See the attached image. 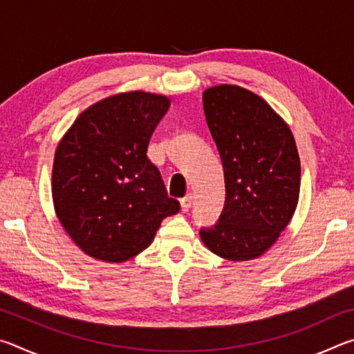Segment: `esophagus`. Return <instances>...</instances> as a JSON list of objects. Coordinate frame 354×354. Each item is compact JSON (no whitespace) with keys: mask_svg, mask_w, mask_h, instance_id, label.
Masks as SVG:
<instances>
[{"mask_svg":"<svg viewBox=\"0 0 354 354\" xmlns=\"http://www.w3.org/2000/svg\"><path fill=\"white\" fill-rule=\"evenodd\" d=\"M192 195H187V196H184V198L181 200V209L184 212H187L189 209H190V206H192Z\"/></svg>","mask_w":354,"mask_h":354,"instance_id":"1","label":"esophagus"}]
</instances>
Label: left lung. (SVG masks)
Wrapping results in <instances>:
<instances>
[{"mask_svg": "<svg viewBox=\"0 0 354 354\" xmlns=\"http://www.w3.org/2000/svg\"><path fill=\"white\" fill-rule=\"evenodd\" d=\"M209 131L225 173L226 198L203 243L227 261L262 256L289 225L299 196V156L287 123L266 100L221 84L203 93Z\"/></svg>", "mask_w": 354, "mask_h": 354, "instance_id": "8db88e82", "label": "left lung"}]
</instances>
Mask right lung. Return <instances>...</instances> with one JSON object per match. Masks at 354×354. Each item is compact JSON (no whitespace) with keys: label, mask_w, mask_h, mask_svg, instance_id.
I'll use <instances>...</instances> for the list:
<instances>
[{"label":"right lung","mask_w":354,"mask_h":354,"mask_svg":"<svg viewBox=\"0 0 354 354\" xmlns=\"http://www.w3.org/2000/svg\"><path fill=\"white\" fill-rule=\"evenodd\" d=\"M170 107L164 95H112L87 107L59 142L53 203L84 253L124 262L149 247L160 223L179 212L147 149Z\"/></svg>","instance_id":"1"}]
</instances>
